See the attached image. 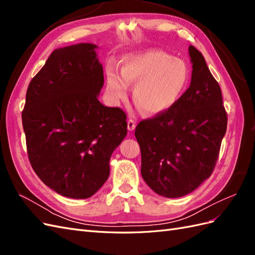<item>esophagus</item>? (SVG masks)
<instances>
[{
  "mask_svg": "<svg viewBox=\"0 0 255 255\" xmlns=\"http://www.w3.org/2000/svg\"><path fill=\"white\" fill-rule=\"evenodd\" d=\"M135 128H136L135 121L132 120V119H129V120L128 121V129L129 130V132H132V130L135 129Z\"/></svg>",
  "mask_w": 255,
  "mask_h": 255,
  "instance_id": "esophagus-1",
  "label": "esophagus"
}]
</instances>
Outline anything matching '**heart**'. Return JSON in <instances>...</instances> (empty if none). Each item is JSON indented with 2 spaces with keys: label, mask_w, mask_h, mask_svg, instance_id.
I'll use <instances>...</instances> for the list:
<instances>
[{
  "label": "heart",
  "mask_w": 255,
  "mask_h": 255,
  "mask_svg": "<svg viewBox=\"0 0 255 255\" xmlns=\"http://www.w3.org/2000/svg\"><path fill=\"white\" fill-rule=\"evenodd\" d=\"M189 81L183 60L159 50L128 54L123 57L120 74L113 65L107 68V90L113 101L126 99L128 85H134L133 101L148 116L166 113L179 101Z\"/></svg>",
  "instance_id": "b5f03b06"
}]
</instances>
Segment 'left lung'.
<instances>
[{"label":"left lung","instance_id":"obj_1","mask_svg":"<svg viewBox=\"0 0 255 255\" xmlns=\"http://www.w3.org/2000/svg\"><path fill=\"white\" fill-rule=\"evenodd\" d=\"M191 82L166 113L143 120L135 136L141 151V175L157 195L180 198L211 176L228 117L219 84L203 55L189 45Z\"/></svg>","mask_w":255,"mask_h":255}]
</instances>
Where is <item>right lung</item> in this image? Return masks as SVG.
I'll use <instances>...</instances> for the list:
<instances>
[{
    "label": "right lung",
    "mask_w": 255,
    "mask_h": 255,
    "mask_svg": "<svg viewBox=\"0 0 255 255\" xmlns=\"http://www.w3.org/2000/svg\"><path fill=\"white\" fill-rule=\"evenodd\" d=\"M94 43L54 50L26 91L22 125L36 174L57 194L87 199L110 176L127 116L99 101L103 67Z\"/></svg>",
    "instance_id": "obj_1"
}]
</instances>
